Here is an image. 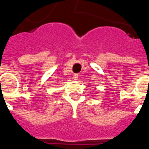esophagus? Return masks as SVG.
I'll list each match as a JSON object with an SVG mask.
<instances>
[{"label":"esophagus","mask_w":149,"mask_h":149,"mask_svg":"<svg viewBox=\"0 0 149 149\" xmlns=\"http://www.w3.org/2000/svg\"><path fill=\"white\" fill-rule=\"evenodd\" d=\"M78 77H79V74H77V73H76V74L73 75V79H74L75 80H77Z\"/></svg>","instance_id":"obj_1"}]
</instances>
